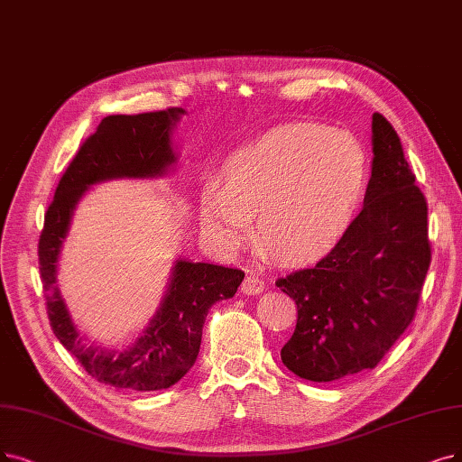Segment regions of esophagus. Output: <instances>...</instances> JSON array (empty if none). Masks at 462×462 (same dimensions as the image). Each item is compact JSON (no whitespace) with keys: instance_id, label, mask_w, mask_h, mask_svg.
I'll return each mask as SVG.
<instances>
[{"instance_id":"esophagus-1","label":"esophagus","mask_w":462,"mask_h":462,"mask_svg":"<svg viewBox=\"0 0 462 462\" xmlns=\"http://www.w3.org/2000/svg\"><path fill=\"white\" fill-rule=\"evenodd\" d=\"M265 290V281L262 276L257 274H248L246 279L241 284V291L246 295H255V293H262Z\"/></svg>"}]
</instances>
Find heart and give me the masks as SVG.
Masks as SVG:
<instances>
[{"label": "heart", "mask_w": 462, "mask_h": 462, "mask_svg": "<svg viewBox=\"0 0 462 462\" xmlns=\"http://www.w3.org/2000/svg\"><path fill=\"white\" fill-rule=\"evenodd\" d=\"M370 181V157L345 131L293 123L238 147L221 181L200 195V229L236 250L255 214L260 243L286 262L315 260L353 227Z\"/></svg>", "instance_id": "1"}]
</instances>
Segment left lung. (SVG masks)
Segmentation results:
<instances>
[{
	"mask_svg": "<svg viewBox=\"0 0 462 462\" xmlns=\"http://www.w3.org/2000/svg\"><path fill=\"white\" fill-rule=\"evenodd\" d=\"M372 131V178L353 227L315 267L274 282L298 305L281 358L307 381L374 370L415 319L432 262L429 205L400 138L381 114Z\"/></svg>",
	"mask_w": 462,
	"mask_h": 462,
	"instance_id": "1",
	"label": "left lung"
}]
</instances>
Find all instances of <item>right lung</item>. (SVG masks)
<instances>
[{
  "label": "right lung",
  "mask_w": 462,
  "mask_h": 462,
  "mask_svg": "<svg viewBox=\"0 0 462 462\" xmlns=\"http://www.w3.org/2000/svg\"><path fill=\"white\" fill-rule=\"evenodd\" d=\"M183 109L107 116L62 174L40 235V273L54 336L97 381L126 391H162L186 375L199 355L202 326L214 303L229 300L245 271L178 260L157 315L131 346L116 353L85 345L57 284V262L78 200L88 186L112 178L161 176L176 161L171 131Z\"/></svg>",
  "instance_id": "add662e5"
}]
</instances>
